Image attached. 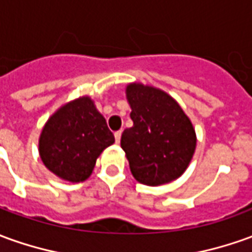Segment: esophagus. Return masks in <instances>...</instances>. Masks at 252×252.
Instances as JSON below:
<instances>
[{"instance_id": "1", "label": "esophagus", "mask_w": 252, "mask_h": 252, "mask_svg": "<svg viewBox=\"0 0 252 252\" xmlns=\"http://www.w3.org/2000/svg\"><path fill=\"white\" fill-rule=\"evenodd\" d=\"M121 136H122V131H121V130H119V131H116V133H115V141L118 144L121 143Z\"/></svg>"}]
</instances>
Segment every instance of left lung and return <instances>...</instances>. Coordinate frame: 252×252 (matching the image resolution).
Listing matches in <instances>:
<instances>
[{
	"label": "left lung",
	"instance_id": "8db88e82",
	"mask_svg": "<svg viewBox=\"0 0 252 252\" xmlns=\"http://www.w3.org/2000/svg\"><path fill=\"white\" fill-rule=\"evenodd\" d=\"M133 126L121 147L137 181L169 184L185 173L196 149V131L181 105L166 92L140 82L126 86Z\"/></svg>",
	"mask_w": 252,
	"mask_h": 252
}]
</instances>
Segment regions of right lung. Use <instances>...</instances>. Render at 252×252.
Here are the masks:
<instances>
[{
  "label": "right lung",
  "mask_w": 252,
  "mask_h": 252,
  "mask_svg": "<svg viewBox=\"0 0 252 252\" xmlns=\"http://www.w3.org/2000/svg\"><path fill=\"white\" fill-rule=\"evenodd\" d=\"M115 143L104 118L89 96L57 109L42 127L38 151L45 167L68 182L86 181L104 149Z\"/></svg>",
  "instance_id": "1"
}]
</instances>
